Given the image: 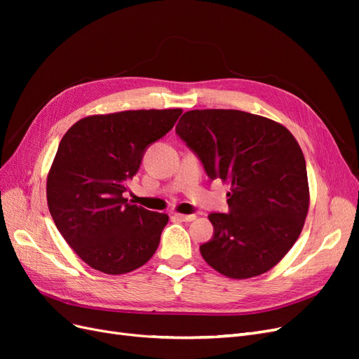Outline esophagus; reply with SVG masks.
<instances>
[{"label":"esophagus","instance_id":"esophagus-1","mask_svg":"<svg viewBox=\"0 0 359 359\" xmlns=\"http://www.w3.org/2000/svg\"><path fill=\"white\" fill-rule=\"evenodd\" d=\"M173 217H175L177 220H181V222H193L194 219H196V215H193V214H190V215H186V214H173Z\"/></svg>","mask_w":359,"mask_h":359}]
</instances>
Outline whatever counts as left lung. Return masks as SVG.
Masks as SVG:
<instances>
[{
  "instance_id": "obj_1",
  "label": "left lung",
  "mask_w": 359,
  "mask_h": 359,
  "mask_svg": "<svg viewBox=\"0 0 359 359\" xmlns=\"http://www.w3.org/2000/svg\"><path fill=\"white\" fill-rule=\"evenodd\" d=\"M175 132L211 181L231 184L229 211L208 215L214 233L201 245L202 257L231 278L266 273L295 244L309 211L306 158L295 137L233 109L189 111Z\"/></svg>"
}]
</instances>
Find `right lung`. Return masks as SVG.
<instances>
[{
	"instance_id": "right-lung-1",
	"label": "right lung",
	"mask_w": 359,
	"mask_h": 359,
	"mask_svg": "<svg viewBox=\"0 0 359 359\" xmlns=\"http://www.w3.org/2000/svg\"><path fill=\"white\" fill-rule=\"evenodd\" d=\"M181 109L86 116L61 139L48 175L57 229L85 264L126 274L156 253L169 217L130 205L123 193L151 144L170 132Z\"/></svg>"
}]
</instances>
